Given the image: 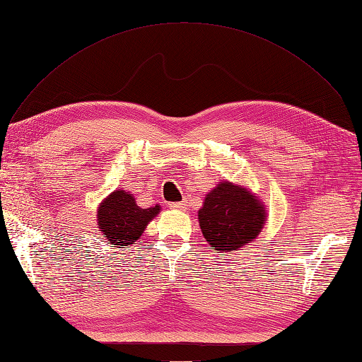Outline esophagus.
Returning <instances> with one entry per match:
<instances>
[{
    "label": "esophagus",
    "instance_id": "esophagus-1",
    "mask_svg": "<svg viewBox=\"0 0 362 362\" xmlns=\"http://www.w3.org/2000/svg\"><path fill=\"white\" fill-rule=\"evenodd\" d=\"M170 208L173 209H187V200H182V202H175V203H170Z\"/></svg>",
    "mask_w": 362,
    "mask_h": 362
}]
</instances>
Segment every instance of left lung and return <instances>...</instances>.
<instances>
[{
	"instance_id": "left-lung-1",
	"label": "left lung",
	"mask_w": 362,
	"mask_h": 362,
	"mask_svg": "<svg viewBox=\"0 0 362 362\" xmlns=\"http://www.w3.org/2000/svg\"><path fill=\"white\" fill-rule=\"evenodd\" d=\"M266 212L262 202L245 188L220 182L206 194L199 211L203 237L214 251L234 252L262 233Z\"/></svg>"
}]
</instances>
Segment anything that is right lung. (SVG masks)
<instances>
[{
  "instance_id": "right-lung-1",
  "label": "right lung",
  "mask_w": 362,
  "mask_h": 362,
  "mask_svg": "<svg viewBox=\"0 0 362 362\" xmlns=\"http://www.w3.org/2000/svg\"><path fill=\"white\" fill-rule=\"evenodd\" d=\"M160 206L141 208L132 194L124 189L115 191L100 203L98 209V228L110 245L122 247L133 245L142 235L145 226L157 216Z\"/></svg>"
}]
</instances>
